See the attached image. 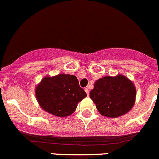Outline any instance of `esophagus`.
<instances>
[{
	"instance_id": "obj_1",
	"label": "esophagus",
	"mask_w": 159,
	"mask_h": 159,
	"mask_svg": "<svg viewBox=\"0 0 159 159\" xmlns=\"http://www.w3.org/2000/svg\"><path fill=\"white\" fill-rule=\"evenodd\" d=\"M84 90H85L86 93H87V96H88L89 93H90V92H89V90H88V88H85V89H84Z\"/></svg>"
}]
</instances>
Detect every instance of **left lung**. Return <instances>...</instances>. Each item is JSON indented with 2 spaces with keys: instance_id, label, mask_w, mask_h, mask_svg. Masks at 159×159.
Here are the masks:
<instances>
[{
  "instance_id": "left-lung-1",
  "label": "left lung",
  "mask_w": 159,
  "mask_h": 159,
  "mask_svg": "<svg viewBox=\"0 0 159 159\" xmlns=\"http://www.w3.org/2000/svg\"><path fill=\"white\" fill-rule=\"evenodd\" d=\"M90 97L102 116L116 118L127 114L134 106L136 88L123 75L105 76L95 82Z\"/></svg>"
}]
</instances>
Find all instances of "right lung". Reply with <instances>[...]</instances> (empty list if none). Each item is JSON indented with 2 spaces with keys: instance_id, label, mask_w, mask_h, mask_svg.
I'll use <instances>...</instances> for the list:
<instances>
[{
  "instance_id": "right-lung-1",
  "label": "right lung",
  "mask_w": 159,
  "mask_h": 159,
  "mask_svg": "<svg viewBox=\"0 0 159 159\" xmlns=\"http://www.w3.org/2000/svg\"><path fill=\"white\" fill-rule=\"evenodd\" d=\"M35 94L43 110L59 117L74 113L78 103L87 96L77 78L68 74L45 76L36 87Z\"/></svg>"
}]
</instances>
